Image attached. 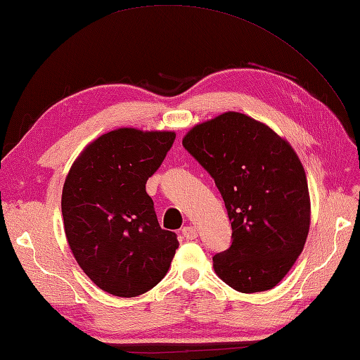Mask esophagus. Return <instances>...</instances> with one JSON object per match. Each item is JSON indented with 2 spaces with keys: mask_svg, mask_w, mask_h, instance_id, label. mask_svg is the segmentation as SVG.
Listing matches in <instances>:
<instances>
[{
  "mask_svg": "<svg viewBox=\"0 0 360 360\" xmlns=\"http://www.w3.org/2000/svg\"><path fill=\"white\" fill-rule=\"evenodd\" d=\"M182 236L187 240H195L198 238V230L195 227H191V225H188V227L182 229Z\"/></svg>",
  "mask_w": 360,
  "mask_h": 360,
  "instance_id": "1",
  "label": "esophagus"
}]
</instances>
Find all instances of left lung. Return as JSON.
<instances>
[{"label":"left lung","instance_id":"8db88e82","mask_svg":"<svg viewBox=\"0 0 360 360\" xmlns=\"http://www.w3.org/2000/svg\"><path fill=\"white\" fill-rule=\"evenodd\" d=\"M182 146L212 174L227 208L233 242L213 269L240 293L266 291L302 253L311 204L304 165L287 139L239 112L196 124Z\"/></svg>","mask_w":360,"mask_h":360}]
</instances>
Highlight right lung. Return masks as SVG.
Wrapping results in <instances>:
<instances>
[{
	"mask_svg": "<svg viewBox=\"0 0 360 360\" xmlns=\"http://www.w3.org/2000/svg\"><path fill=\"white\" fill-rule=\"evenodd\" d=\"M176 133L122 127L91 141L65 176L61 210L67 242L96 287L135 297L170 269L179 242L158 222L146 182Z\"/></svg>",
	"mask_w": 360,
	"mask_h": 360,
	"instance_id": "add662e5",
	"label": "right lung"
}]
</instances>
